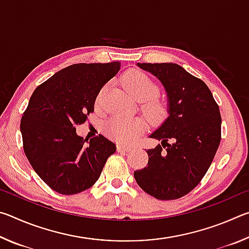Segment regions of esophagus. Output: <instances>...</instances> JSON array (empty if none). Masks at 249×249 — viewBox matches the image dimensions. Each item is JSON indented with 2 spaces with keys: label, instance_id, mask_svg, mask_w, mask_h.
Here are the masks:
<instances>
[{
  "label": "esophagus",
  "instance_id": "esophagus-1",
  "mask_svg": "<svg viewBox=\"0 0 249 249\" xmlns=\"http://www.w3.org/2000/svg\"><path fill=\"white\" fill-rule=\"evenodd\" d=\"M117 150L121 151V153H129L130 150H133V148H132V147H128V146L119 145V146H117Z\"/></svg>",
  "mask_w": 249,
  "mask_h": 249
}]
</instances>
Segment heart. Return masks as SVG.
<instances>
[{
  "label": "heart",
  "instance_id": "1",
  "mask_svg": "<svg viewBox=\"0 0 249 249\" xmlns=\"http://www.w3.org/2000/svg\"><path fill=\"white\" fill-rule=\"evenodd\" d=\"M124 89L137 101H144L142 109L151 122H160L167 115L166 103L158 99L159 89L153 80L138 70H129L122 78ZM104 89L96 96L95 105L99 107ZM146 122L141 117H113L105 125L108 137L121 144H132L145 132Z\"/></svg>",
  "mask_w": 249,
  "mask_h": 249
}]
</instances>
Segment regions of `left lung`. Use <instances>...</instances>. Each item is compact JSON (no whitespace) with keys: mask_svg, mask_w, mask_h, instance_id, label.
I'll list each match as a JSON object with an SVG mask.
<instances>
[{"mask_svg":"<svg viewBox=\"0 0 249 249\" xmlns=\"http://www.w3.org/2000/svg\"><path fill=\"white\" fill-rule=\"evenodd\" d=\"M137 66L163 84L169 116L150 135L161 145L147 150L148 166L134 172L135 180L156 199H179L201 182L213 161L221 142L220 108L208 86L181 66Z\"/></svg>","mask_w":249,"mask_h":249,"instance_id":"8db88e82","label":"left lung"}]
</instances>
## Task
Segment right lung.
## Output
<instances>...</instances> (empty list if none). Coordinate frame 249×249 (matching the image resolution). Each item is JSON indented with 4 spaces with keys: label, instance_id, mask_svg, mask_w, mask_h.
Returning <instances> with one entry per match:
<instances>
[{
    "label": "right lung",
    "instance_id": "obj_1",
    "mask_svg": "<svg viewBox=\"0 0 249 249\" xmlns=\"http://www.w3.org/2000/svg\"><path fill=\"white\" fill-rule=\"evenodd\" d=\"M120 68V61L72 65L33 92L20 120L23 148L36 174L56 192L72 196L91 188L115 153L116 145L103 135L88 142L75 127L93 113L100 90Z\"/></svg>",
    "mask_w": 249,
    "mask_h": 249
}]
</instances>
